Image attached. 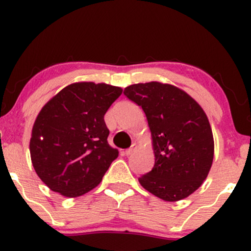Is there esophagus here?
I'll list each match as a JSON object with an SVG mask.
<instances>
[{
    "mask_svg": "<svg viewBox=\"0 0 251 251\" xmlns=\"http://www.w3.org/2000/svg\"><path fill=\"white\" fill-rule=\"evenodd\" d=\"M135 149H137V145H135V144L133 143V144H132V145H131V148L126 150V151L124 152V153H125V155H131V154L133 153V152L135 151Z\"/></svg>",
    "mask_w": 251,
    "mask_h": 251,
    "instance_id": "esophagus-1",
    "label": "esophagus"
}]
</instances>
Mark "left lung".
Instances as JSON below:
<instances>
[{
    "instance_id": "1",
    "label": "left lung",
    "mask_w": 251,
    "mask_h": 251,
    "mask_svg": "<svg viewBox=\"0 0 251 251\" xmlns=\"http://www.w3.org/2000/svg\"><path fill=\"white\" fill-rule=\"evenodd\" d=\"M124 94L143 108L152 135L154 166L139 183L163 201L188 197L208 177L214 159L205 112L189 94L168 83H135Z\"/></svg>"
}]
</instances>
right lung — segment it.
Returning a JSON list of instances; mask_svg holds the SVG:
<instances>
[{"instance_id":"1","label":"right lung","mask_w":251,"mask_h":251,"mask_svg":"<svg viewBox=\"0 0 251 251\" xmlns=\"http://www.w3.org/2000/svg\"><path fill=\"white\" fill-rule=\"evenodd\" d=\"M122 92L106 83L76 82L43 106L29 150L35 172L50 190L77 197L101 181L119 153L108 145L103 116Z\"/></svg>"}]
</instances>
